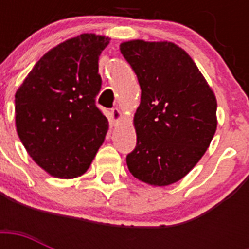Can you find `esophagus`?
Here are the masks:
<instances>
[{"label": "esophagus", "instance_id": "34e87169", "mask_svg": "<svg viewBox=\"0 0 249 249\" xmlns=\"http://www.w3.org/2000/svg\"><path fill=\"white\" fill-rule=\"evenodd\" d=\"M111 119H112V121L116 124V123H119L121 119V111L119 108H112L111 109Z\"/></svg>", "mask_w": 249, "mask_h": 249}]
</instances>
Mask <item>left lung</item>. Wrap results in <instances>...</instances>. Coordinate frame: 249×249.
<instances>
[{"mask_svg":"<svg viewBox=\"0 0 249 249\" xmlns=\"http://www.w3.org/2000/svg\"><path fill=\"white\" fill-rule=\"evenodd\" d=\"M140 83L134 113L137 146L129 172L151 186L179 181L204 155L217 129V101L191 56L173 42L120 45Z\"/></svg>","mask_w":249,"mask_h":249,"instance_id":"8db88e82","label":"left lung"}]
</instances>
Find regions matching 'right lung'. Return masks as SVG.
I'll return each mask as SVG.
<instances>
[{
	"instance_id": "add662e5",
	"label": "right lung",
	"mask_w": 249,
	"mask_h": 249,
	"mask_svg": "<svg viewBox=\"0 0 249 249\" xmlns=\"http://www.w3.org/2000/svg\"><path fill=\"white\" fill-rule=\"evenodd\" d=\"M109 38L83 33L49 50L15 93L18 136L53 177L83 176L103 143L108 120L95 106L98 59Z\"/></svg>"
}]
</instances>
